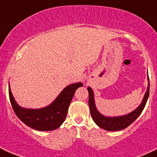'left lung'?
<instances>
[{
	"mask_svg": "<svg viewBox=\"0 0 157 157\" xmlns=\"http://www.w3.org/2000/svg\"><path fill=\"white\" fill-rule=\"evenodd\" d=\"M87 90L89 92V106H90V114H91L92 118L94 121V122L99 127L102 128V129L106 130V131H120V130L124 129V128L128 127L141 114L142 111L144 110L145 105H146L147 99L149 97L150 83H148L147 92L144 96V99L140 105L135 110L131 112V113L118 117H106L99 113V111L96 109V105H95L94 93H93V90L90 87H88Z\"/></svg>",
	"mask_w": 157,
	"mask_h": 157,
	"instance_id": "8db88e82",
	"label": "left lung"
}]
</instances>
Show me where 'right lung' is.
I'll use <instances>...</instances> for the list:
<instances>
[{"label":"right lung","mask_w":157,"mask_h":157,"mask_svg":"<svg viewBox=\"0 0 157 157\" xmlns=\"http://www.w3.org/2000/svg\"><path fill=\"white\" fill-rule=\"evenodd\" d=\"M82 83L69 85L61 92L53 102L42 109H25L17 103L9 86L10 103L17 116L29 127L38 131H52L58 128L65 120L70 103Z\"/></svg>","instance_id":"right-lung-1"}]
</instances>
